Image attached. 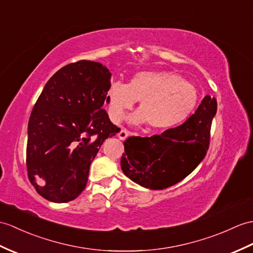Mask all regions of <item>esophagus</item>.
I'll list each match as a JSON object with an SVG mask.
<instances>
[{"instance_id": "esophagus-1", "label": "esophagus", "mask_w": 253, "mask_h": 253, "mask_svg": "<svg viewBox=\"0 0 253 253\" xmlns=\"http://www.w3.org/2000/svg\"><path fill=\"white\" fill-rule=\"evenodd\" d=\"M129 133L130 132L126 130V129H122V130L119 132V134H117V137H119L120 140H125L129 136Z\"/></svg>"}]
</instances>
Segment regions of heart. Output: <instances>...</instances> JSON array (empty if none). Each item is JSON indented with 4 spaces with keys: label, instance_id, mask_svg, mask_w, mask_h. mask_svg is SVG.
Segmentation results:
<instances>
[{
    "label": "heart",
    "instance_id": "obj_1",
    "mask_svg": "<svg viewBox=\"0 0 253 253\" xmlns=\"http://www.w3.org/2000/svg\"><path fill=\"white\" fill-rule=\"evenodd\" d=\"M109 113L120 123L140 100V109L128 117L133 126L150 124L156 131L177 127L195 111L199 93L196 87L181 75L169 71H142L128 84L114 82L108 91Z\"/></svg>",
    "mask_w": 253,
    "mask_h": 253
}]
</instances>
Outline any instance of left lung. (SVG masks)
<instances>
[{
	"label": "left lung",
	"mask_w": 253,
	"mask_h": 253,
	"mask_svg": "<svg viewBox=\"0 0 253 253\" xmlns=\"http://www.w3.org/2000/svg\"><path fill=\"white\" fill-rule=\"evenodd\" d=\"M216 100L206 96L183 124L161 136L129 137L121 167L131 181L151 190H163L187 177L206 156Z\"/></svg>",
	"instance_id": "8db88e82"
}]
</instances>
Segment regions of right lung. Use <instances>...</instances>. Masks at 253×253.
<instances>
[{"mask_svg": "<svg viewBox=\"0 0 253 253\" xmlns=\"http://www.w3.org/2000/svg\"><path fill=\"white\" fill-rule=\"evenodd\" d=\"M111 76L100 62L81 60L57 71L41 92L28 124L27 169L47 201L78 197L100 146L121 130L103 109Z\"/></svg>", "mask_w": 253, "mask_h": 253, "instance_id": "obj_1", "label": "right lung"}]
</instances>
